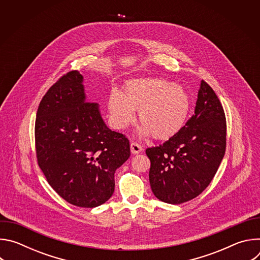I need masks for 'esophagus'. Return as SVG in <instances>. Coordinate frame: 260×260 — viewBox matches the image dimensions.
<instances>
[{"instance_id":"34e87169","label":"esophagus","mask_w":260,"mask_h":260,"mask_svg":"<svg viewBox=\"0 0 260 260\" xmlns=\"http://www.w3.org/2000/svg\"><path fill=\"white\" fill-rule=\"evenodd\" d=\"M142 146L140 144H138L137 142H132L131 143V151L133 154H138L142 151Z\"/></svg>"}]
</instances>
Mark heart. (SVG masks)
<instances>
[{
    "label": "heart",
    "mask_w": 260,
    "mask_h": 260,
    "mask_svg": "<svg viewBox=\"0 0 260 260\" xmlns=\"http://www.w3.org/2000/svg\"><path fill=\"white\" fill-rule=\"evenodd\" d=\"M109 113L116 128H125L135 119V110L143 123L139 134L156 139H169L179 133L187 121L191 98L179 84L160 78L128 81L122 93L113 90L108 101Z\"/></svg>",
    "instance_id": "heart-1"
}]
</instances>
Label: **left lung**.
Returning <instances> with one entry per match:
<instances>
[{
  "mask_svg": "<svg viewBox=\"0 0 260 260\" xmlns=\"http://www.w3.org/2000/svg\"><path fill=\"white\" fill-rule=\"evenodd\" d=\"M226 147L223 107L204 80L194 114L164 144L147 148L152 192L161 202L179 205L200 196L213 180Z\"/></svg>",
  "mask_w": 260,
  "mask_h": 260,
  "instance_id": "left-lung-1",
  "label": "left lung"
}]
</instances>
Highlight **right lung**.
<instances>
[{"mask_svg": "<svg viewBox=\"0 0 260 260\" xmlns=\"http://www.w3.org/2000/svg\"><path fill=\"white\" fill-rule=\"evenodd\" d=\"M83 76L71 71L40 102L35 123L37 160L50 186L68 203L94 208L114 192L115 171L131 155L128 139L111 131L99 105L87 102Z\"/></svg>", "mask_w": 260, "mask_h": 260, "instance_id": "right-lung-1", "label": "right lung"}]
</instances>
